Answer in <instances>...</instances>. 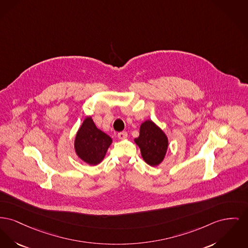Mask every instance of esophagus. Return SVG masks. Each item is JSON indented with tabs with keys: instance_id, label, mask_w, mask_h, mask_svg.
<instances>
[{
	"instance_id": "obj_1",
	"label": "esophagus",
	"mask_w": 248,
	"mask_h": 248,
	"mask_svg": "<svg viewBox=\"0 0 248 248\" xmlns=\"http://www.w3.org/2000/svg\"><path fill=\"white\" fill-rule=\"evenodd\" d=\"M118 138H119L120 140H125V139L127 138V132H120V133L118 134Z\"/></svg>"
}]
</instances>
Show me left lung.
<instances>
[{
    "label": "left lung",
    "instance_id": "8db88e82",
    "mask_svg": "<svg viewBox=\"0 0 248 248\" xmlns=\"http://www.w3.org/2000/svg\"><path fill=\"white\" fill-rule=\"evenodd\" d=\"M140 147L141 156L150 166H158L165 158L169 140L166 134L152 121L141 124L139 138L134 140Z\"/></svg>",
    "mask_w": 248,
    "mask_h": 248
}]
</instances>
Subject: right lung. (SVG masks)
<instances>
[{"label":"right lung","mask_w":248,"mask_h":248,"mask_svg":"<svg viewBox=\"0 0 248 248\" xmlns=\"http://www.w3.org/2000/svg\"><path fill=\"white\" fill-rule=\"evenodd\" d=\"M112 140L94 124L92 117H86L76 135L77 155L89 165L95 166L104 159Z\"/></svg>","instance_id":"add662e5"}]
</instances>
